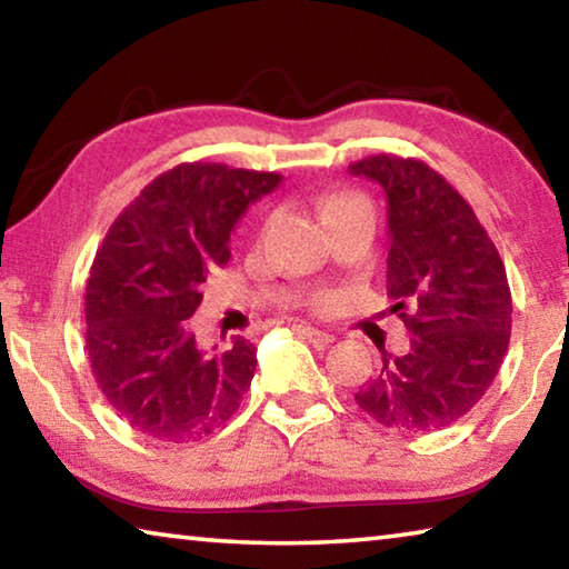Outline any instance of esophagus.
<instances>
[{"instance_id": "1", "label": "esophagus", "mask_w": 569, "mask_h": 569, "mask_svg": "<svg viewBox=\"0 0 569 569\" xmlns=\"http://www.w3.org/2000/svg\"><path fill=\"white\" fill-rule=\"evenodd\" d=\"M298 333L303 336V339L313 346V349H326V346L333 343V336L319 331V329H311V326H298Z\"/></svg>"}]
</instances>
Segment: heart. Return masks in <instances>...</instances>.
<instances>
[{
  "label": "heart",
  "mask_w": 569,
  "mask_h": 569,
  "mask_svg": "<svg viewBox=\"0 0 569 569\" xmlns=\"http://www.w3.org/2000/svg\"><path fill=\"white\" fill-rule=\"evenodd\" d=\"M353 203H361V198L351 196V192H336V196L326 198V203H323V218L331 216L333 210L346 208V206H353ZM316 306L323 308V306H326V298H319V301H316Z\"/></svg>",
  "instance_id": "obj_1"
}]
</instances>
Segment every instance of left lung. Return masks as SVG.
Listing matches in <instances>:
<instances>
[{"label": "left lung", "mask_w": 569, "mask_h": 569, "mask_svg": "<svg viewBox=\"0 0 569 569\" xmlns=\"http://www.w3.org/2000/svg\"><path fill=\"white\" fill-rule=\"evenodd\" d=\"M349 170L387 192V291L411 336L409 351L383 353L381 371L353 399L389 429H445L485 397L505 361V263L471 206L427 162L381 152Z\"/></svg>", "instance_id": "1"}]
</instances>
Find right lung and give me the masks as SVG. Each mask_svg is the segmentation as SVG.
<instances>
[{
	"label": "right lung",
	"mask_w": 569,
	"mask_h": 569,
	"mask_svg": "<svg viewBox=\"0 0 569 569\" xmlns=\"http://www.w3.org/2000/svg\"><path fill=\"white\" fill-rule=\"evenodd\" d=\"M278 172L182 162L110 226L84 288L88 359L118 417L158 441H196L233 417L256 373V346L236 336L203 349L188 319L206 278L230 258V233Z\"/></svg>",
	"instance_id": "right-lung-1"
}]
</instances>
